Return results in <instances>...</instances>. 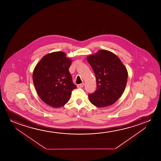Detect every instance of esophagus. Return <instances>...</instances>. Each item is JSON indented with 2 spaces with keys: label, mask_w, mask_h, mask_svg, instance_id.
<instances>
[{
  "label": "esophagus",
  "mask_w": 161,
  "mask_h": 161,
  "mask_svg": "<svg viewBox=\"0 0 161 161\" xmlns=\"http://www.w3.org/2000/svg\"><path fill=\"white\" fill-rule=\"evenodd\" d=\"M84 85H85V84H84V82H83V83H82V84H79V85H77V87H78V88H81V87H84Z\"/></svg>",
  "instance_id": "obj_1"
}]
</instances>
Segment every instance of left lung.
Here are the masks:
<instances>
[{"instance_id":"8db88e82","label":"left lung","mask_w":161,"mask_h":161,"mask_svg":"<svg viewBox=\"0 0 161 161\" xmlns=\"http://www.w3.org/2000/svg\"><path fill=\"white\" fill-rule=\"evenodd\" d=\"M86 59L97 81V90L88 95L90 101L98 108L112 105L125 89L128 76L125 66L117 55L107 50H99Z\"/></svg>"}]
</instances>
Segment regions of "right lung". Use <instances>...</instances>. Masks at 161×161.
<instances>
[{"mask_svg": "<svg viewBox=\"0 0 161 161\" xmlns=\"http://www.w3.org/2000/svg\"><path fill=\"white\" fill-rule=\"evenodd\" d=\"M72 60L63 52L49 53L43 57L32 74L36 90L42 101L53 108L64 106L70 98L73 84L69 71Z\"/></svg>", "mask_w": 161, "mask_h": 161, "instance_id": "1", "label": "right lung"}]
</instances>
